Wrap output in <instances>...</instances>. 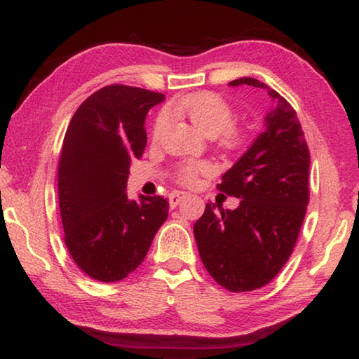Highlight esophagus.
Listing matches in <instances>:
<instances>
[{
    "label": "esophagus",
    "mask_w": 359,
    "mask_h": 359,
    "mask_svg": "<svg viewBox=\"0 0 359 359\" xmlns=\"http://www.w3.org/2000/svg\"><path fill=\"white\" fill-rule=\"evenodd\" d=\"M188 196L187 193L184 191H172L171 194H169V204H171V208H175L182 199H185Z\"/></svg>",
    "instance_id": "34e87169"
}]
</instances>
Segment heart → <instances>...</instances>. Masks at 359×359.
Returning <instances> with one entry per match:
<instances>
[{
  "mask_svg": "<svg viewBox=\"0 0 359 359\" xmlns=\"http://www.w3.org/2000/svg\"><path fill=\"white\" fill-rule=\"evenodd\" d=\"M169 114L187 118L193 126L210 137L220 135L218 144L223 149L236 150L244 144L245 133L234 125L238 118L234 107L223 96L214 92L184 95L169 102L168 111H161L155 118L154 130H151V137L155 142L161 141L171 126ZM210 171L212 168L209 163L188 160L175 168L174 177L180 185L193 187L198 184L199 175Z\"/></svg>",
  "mask_w": 359,
  "mask_h": 359,
  "instance_id": "b5f03b06",
  "label": "heart"
}]
</instances>
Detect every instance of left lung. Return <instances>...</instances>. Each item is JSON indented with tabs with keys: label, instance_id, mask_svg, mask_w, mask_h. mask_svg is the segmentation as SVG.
Wrapping results in <instances>:
<instances>
[{
	"label": "left lung",
	"instance_id": "obj_1",
	"mask_svg": "<svg viewBox=\"0 0 359 359\" xmlns=\"http://www.w3.org/2000/svg\"><path fill=\"white\" fill-rule=\"evenodd\" d=\"M229 85L264 88L276 106L267 114L264 133L217 185L239 198V208L218 214L208 203L193 233L214 280L244 293L269 283L293 253L309 204L311 151L296 111L283 96L253 77Z\"/></svg>",
	"mask_w": 359,
	"mask_h": 359
}]
</instances>
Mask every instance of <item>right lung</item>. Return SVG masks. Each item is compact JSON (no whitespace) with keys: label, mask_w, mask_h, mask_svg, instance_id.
Wrapping results in <instances>:
<instances>
[{"label":"right lung","mask_w":359,"mask_h":359,"mask_svg":"<svg viewBox=\"0 0 359 359\" xmlns=\"http://www.w3.org/2000/svg\"><path fill=\"white\" fill-rule=\"evenodd\" d=\"M165 95L130 85H107L72 115L58 161V203L65 244L88 277L118 282L142 263L168 218L163 196L130 201L133 160L147 145L149 109Z\"/></svg>","instance_id":"add662e5"}]
</instances>
